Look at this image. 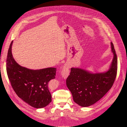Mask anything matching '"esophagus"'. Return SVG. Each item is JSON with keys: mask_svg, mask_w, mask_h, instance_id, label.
Returning <instances> with one entry per match:
<instances>
[{"mask_svg": "<svg viewBox=\"0 0 127 127\" xmlns=\"http://www.w3.org/2000/svg\"><path fill=\"white\" fill-rule=\"evenodd\" d=\"M69 68L70 66L69 64L66 63L64 65L62 70L61 71V76L64 79H66L69 75Z\"/></svg>", "mask_w": 127, "mask_h": 127, "instance_id": "1", "label": "esophagus"}]
</instances>
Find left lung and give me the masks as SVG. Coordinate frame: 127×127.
<instances>
[{"mask_svg": "<svg viewBox=\"0 0 127 127\" xmlns=\"http://www.w3.org/2000/svg\"><path fill=\"white\" fill-rule=\"evenodd\" d=\"M114 58L107 72L92 73L80 68H71L66 85L73 100L83 107L92 105L100 99L113 86L117 73L118 61L114 45L111 42Z\"/></svg>", "mask_w": 127, "mask_h": 127, "instance_id": "8db88e82", "label": "left lung"}]
</instances>
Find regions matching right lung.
<instances>
[{
    "mask_svg": "<svg viewBox=\"0 0 127 127\" xmlns=\"http://www.w3.org/2000/svg\"><path fill=\"white\" fill-rule=\"evenodd\" d=\"M9 46L6 59V71L11 85L17 95L31 106H46L52 101L48 83L55 79L56 68L31 70L18 64L13 58Z\"/></svg>",
    "mask_w": 127,
    "mask_h": 127,
    "instance_id": "add662e5",
    "label": "right lung"
}]
</instances>
